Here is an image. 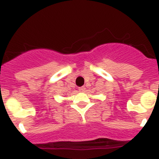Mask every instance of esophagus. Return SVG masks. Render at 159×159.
Returning <instances> with one entry per match:
<instances>
[{"mask_svg":"<svg viewBox=\"0 0 159 159\" xmlns=\"http://www.w3.org/2000/svg\"><path fill=\"white\" fill-rule=\"evenodd\" d=\"M78 89H79L80 92H83V91H85V86H81V87L78 88Z\"/></svg>","mask_w":159,"mask_h":159,"instance_id":"1","label":"esophagus"}]
</instances>
